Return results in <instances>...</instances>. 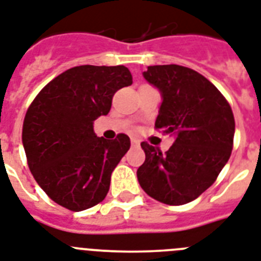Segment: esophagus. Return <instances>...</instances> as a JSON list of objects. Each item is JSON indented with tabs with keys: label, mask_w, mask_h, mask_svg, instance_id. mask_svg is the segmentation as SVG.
Listing matches in <instances>:
<instances>
[{
	"label": "esophagus",
	"mask_w": 261,
	"mask_h": 261,
	"mask_svg": "<svg viewBox=\"0 0 261 261\" xmlns=\"http://www.w3.org/2000/svg\"><path fill=\"white\" fill-rule=\"evenodd\" d=\"M132 145L133 146H139L140 145V141L136 139H132Z\"/></svg>",
	"instance_id": "obj_1"
}]
</instances>
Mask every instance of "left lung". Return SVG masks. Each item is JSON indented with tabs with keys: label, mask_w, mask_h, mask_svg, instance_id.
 Masks as SVG:
<instances>
[{
	"label": "left lung",
	"mask_w": 261,
	"mask_h": 261,
	"mask_svg": "<svg viewBox=\"0 0 261 261\" xmlns=\"http://www.w3.org/2000/svg\"><path fill=\"white\" fill-rule=\"evenodd\" d=\"M143 76L163 98L154 126L173 136L174 143L165 153L141 143L145 161L137 178L157 201L182 205L210 188L229 160L233 113L219 89L193 69L154 65Z\"/></svg>",
	"instance_id": "obj_1"
}]
</instances>
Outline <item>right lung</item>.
Segmentation results:
<instances>
[{"label":"right lung","mask_w":261,"mask_h":261,"mask_svg":"<svg viewBox=\"0 0 261 261\" xmlns=\"http://www.w3.org/2000/svg\"><path fill=\"white\" fill-rule=\"evenodd\" d=\"M132 85L124 65L68 69L42 88L28 108L22 144L28 165L44 192L74 212L105 199L111 176L130 140L97 137L93 122L109 113L118 89Z\"/></svg>","instance_id":"right-lung-1"}]
</instances>
